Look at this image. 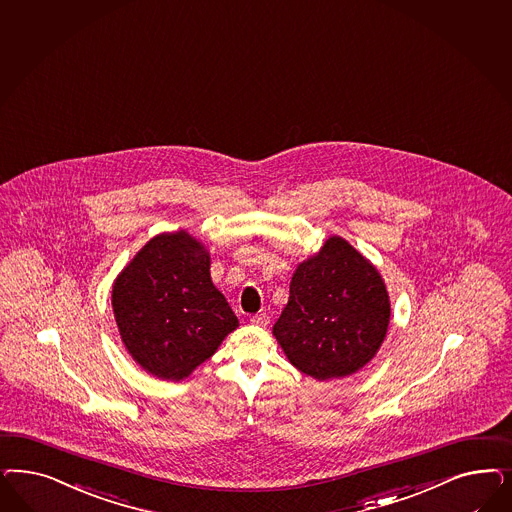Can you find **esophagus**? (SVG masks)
I'll use <instances>...</instances> for the list:
<instances>
[{"label": "esophagus", "mask_w": 512, "mask_h": 512, "mask_svg": "<svg viewBox=\"0 0 512 512\" xmlns=\"http://www.w3.org/2000/svg\"><path fill=\"white\" fill-rule=\"evenodd\" d=\"M250 322L254 324V326H262L265 328L267 324H269V314L267 313H258L254 314V316H250Z\"/></svg>", "instance_id": "34e87169"}]
</instances>
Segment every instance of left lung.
<instances>
[{"label":"left lung","instance_id":"8db88e82","mask_svg":"<svg viewBox=\"0 0 512 512\" xmlns=\"http://www.w3.org/2000/svg\"><path fill=\"white\" fill-rule=\"evenodd\" d=\"M388 322L390 301L379 271L345 239L331 237L297 267L273 335L301 373L337 379L377 354Z\"/></svg>","mask_w":512,"mask_h":512}]
</instances>
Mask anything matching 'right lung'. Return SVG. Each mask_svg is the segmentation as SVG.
Instances as JSON below:
<instances>
[{
    "label": "right lung",
    "mask_w": 512,
    "mask_h": 512,
    "mask_svg": "<svg viewBox=\"0 0 512 512\" xmlns=\"http://www.w3.org/2000/svg\"><path fill=\"white\" fill-rule=\"evenodd\" d=\"M209 254L188 233L150 239L113 286V311L133 360L181 380L239 326L209 275Z\"/></svg>",
    "instance_id": "add662e5"
}]
</instances>
